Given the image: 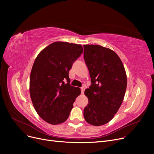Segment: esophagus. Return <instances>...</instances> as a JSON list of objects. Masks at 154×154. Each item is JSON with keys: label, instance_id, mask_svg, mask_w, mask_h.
Segmentation results:
<instances>
[{"label": "esophagus", "instance_id": "obj_1", "mask_svg": "<svg viewBox=\"0 0 154 154\" xmlns=\"http://www.w3.org/2000/svg\"><path fill=\"white\" fill-rule=\"evenodd\" d=\"M80 89H81V94H84V91H85V87H82L81 88H80Z\"/></svg>", "mask_w": 154, "mask_h": 154}]
</instances>
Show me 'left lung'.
I'll return each mask as SVG.
<instances>
[{
  "label": "left lung",
  "mask_w": 154,
  "mask_h": 154,
  "mask_svg": "<svg viewBox=\"0 0 154 154\" xmlns=\"http://www.w3.org/2000/svg\"><path fill=\"white\" fill-rule=\"evenodd\" d=\"M84 48L92 84L85 91L88 103L84 116L88 124L100 126L113 119L122 103L126 73L119 56L109 48L98 45H84Z\"/></svg>",
  "instance_id": "1"
}]
</instances>
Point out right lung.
Here are the masks:
<instances>
[{
  "instance_id": "1",
  "label": "right lung",
  "mask_w": 154,
  "mask_h": 154,
  "mask_svg": "<svg viewBox=\"0 0 154 154\" xmlns=\"http://www.w3.org/2000/svg\"><path fill=\"white\" fill-rule=\"evenodd\" d=\"M82 53V45L55 42L35 59L30 72V94L35 110L45 122L57 125L68 119L80 94V88L70 85L69 72Z\"/></svg>"
}]
</instances>
